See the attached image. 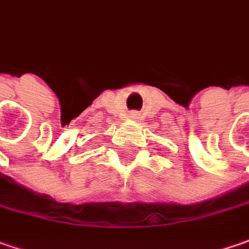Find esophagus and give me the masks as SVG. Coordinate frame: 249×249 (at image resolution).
I'll return each mask as SVG.
<instances>
[{"mask_svg":"<svg viewBox=\"0 0 249 249\" xmlns=\"http://www.w3.org/2000/svg\"><path fill=\"white\" fill-rule=\"evenodd\" d=\"M131 117H132V118H135V117H136V114H135V113H132V114H131Z\"/></svg>","mask_w":249,"mask_h":249,"instance_id":"1","label":"esophagus"}]
</instances>
